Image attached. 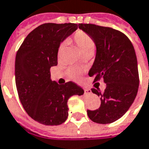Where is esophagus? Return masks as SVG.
<instances>
[{"label": "esophagus", "mask_w": 149, "mask_h": 149, "mask_svg": "<svg viewBox=\"0 0 149 149\" xmlns=\"http://www.w3.org/2000/svg\"><path fill=\"white\" fill-rule=\"evenodd\" d=\"M91 93H92V92H91V90H90V89H84V94H85V95H90Z\"/></svg>", "instance_id": "obj_1"}]
</instances>
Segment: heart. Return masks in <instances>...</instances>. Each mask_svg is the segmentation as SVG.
Returning a JSON list of instances; mask_svg holds the SVG:
<instances>
[{
  "mask_svg": "<svg viewBox=\"0 0 149 149\" xmlns=\"http://www.w3.org/2000/svg\"><path fill=\"white\" fill-rule=\"evenodd\" d=\"M73 41L83 54L87 52H93L95 49V43L94 40L89 35L82 31H78L74 33L73 36ZM63 46L61 45L58 49V55H60ZM80 74L81 71L76 68H70L69 70V75L73 79H78L80 77Z\"/></svg>",
  "mask_w": 149,
  "mask_h": 149,
  "instance_id": "obj_1",
  "label": "heart"
}]
</instances>
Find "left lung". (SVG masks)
Instances as JSON below:
<instances>
[{
  "mask_svg": "<svg viewBox=\"0 0 149 149\" xmlns=\"http://www.w3.org/2000/svg\"><path fill=\"white\" fill-rule=\"evenodd\" d=\"M79 28L89 35L96 45V56L89 75L95 82L103 79L106 89L101 93L91 89L100 97L98 109L87 110L95 123H111L129 110L139 89V77L137 57L133 44L123 33L110 27L94 24H79Z\"/></svg>",
  "mask_w": 149,
  "mask_h": 149,
  "instance_id": "obj_1",
  "label": "left lung"
}]
</instances>
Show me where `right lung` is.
I'll return each mask as SVG.
<instances>
[{
	"label": "right lung",
	"mask_w": 149,
	"mask_h": 149,
	"mask_svg": "<svg viewBox=\"0 0 149 149\" xmlns=\"http://www.w3.org/2000/svg\"><path fill=\"white\" fill-rule=\"evenodd\" d=\"M78 28L77 24L45 23L24 40L15 56V76L20 103L30 117L45 125H60L68 118V100L84 89L69 81L59 84L50 79L57 65L60 43Z\"/></svg>",
	"instance_id": "right-lung-1"
}]
</instances>
